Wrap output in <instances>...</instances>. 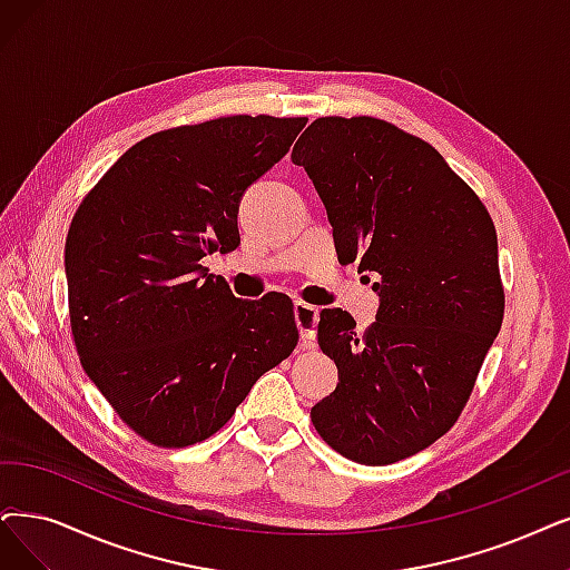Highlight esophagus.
Masks as SVG:
<instances>
[{"label": "esophagus", "mask_w": 570, "mask_h": 570, "mask_svg": "<svg viewBox=\"0 0 570 570\" xmlns=\"http://www.w3.org/2000/svg\"><path fill=\"white\" fill-rule=\"evenodd\" d=\"M294 321H297L302 348H315V334H317V308L304 302L294 304Z\"/></svg>", "instance_id": "34e87169"}]
</instances>
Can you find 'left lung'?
Here are the masks:
<instances>
[{
    "label": "left lung",
    "instance_id": "left-lung-1",
    "mask_svg": "<svg viewBox=\"0 0 570 570\" xmlns=\"http://www.w3.org/2000/svg\"><path fill=\"white\" fill-rule=\"evenodd\" d=\"M292 164L323 200L338 259L379 276L364 334L346 311L321 313L338 383L313 425L362 465L414 456L456 423L503 323L493 222L435 147L372 117L315 119Z\"/></svg>",
    "mask_w": 570,
    "mask_h": 570
}]
</instances>
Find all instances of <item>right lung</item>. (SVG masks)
I'll return each instance as SVG.
<instances>
[{
	"label": "right lung",
	"instance_id": "right-lung-1",
	"mask_svg": "<svg viewBox=\"0 0 570 570\" xmlns=\"http://www.w3.org/2000/svg\"><path fill=\"white\" fill-rule=\"evenodd\" d=\"M308 119L224 117L132 145L65 243L70 323L88 379L158 446L208 440L299 341L292 302L238 299L203 257L240 245V198Z\"/></svg>",
	"mask_w": 570,
	"mask_h": 570
}]
</instances>
